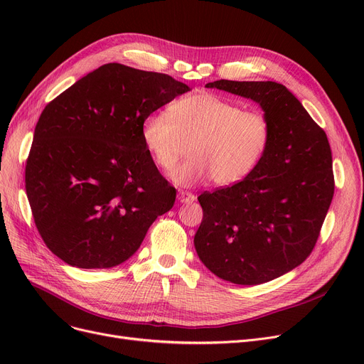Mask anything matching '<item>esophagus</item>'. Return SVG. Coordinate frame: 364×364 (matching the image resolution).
Here are the masks:
<instances>
[{
    "instance_id": "obj_1",
    "label": "esophagus",
    "mask_w": 364,
    "mask_h": 364,
    "mask_svg": "<svg viewBox=\"0 0 364 364\" xmlns=\"http://www.w3.org/2000/svg\"><path fill=\"white\" fill-rule=\"evenodd\" d=\"M178 200L181 203H192L195 200V195L190 193V192H186V190H180V192H178Z\"/></svg>"
}]
</instances>
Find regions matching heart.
Masks as SVG:
<instances>
[{
  "label": "heart",
  "mask_w": 364,
  "mask_h": 364,
  "mask_svg": "<svg viewBox=\"0 0 364 364\" xmlns=\"http://www.w3.org/2000/svg\"><path fill=\"white\" fill-rule=\"evenodd\" d=\"M143 143L164 171L174 168L190 143V158L172 171L177 186L193 187L209 178L217 186L242 181L257 168L272 141V124L261 110L213 92L177 100L169 112L150 113L141 125Z\"/></svg>",
  "instance_id": "heart-1"
}]
</instances>
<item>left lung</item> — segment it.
Masks as SVG:
<instances>
[{
    "label": "left lung",
    "instance_id": "8db88e82",
    "mask_svg": "<svg viewBox=\"0 0 364 364\" xmlns=\"http://www.w3.org/2000/svg\"><path fill=\"white\" fill-rule=\"evenodd\" d=\"M205 87L258 103L272 141L250 176L198 198L203 218L196 252L223 280L270 282L307 259L329 211L335 183L326 132L282 84L220 80Z\"/></svg>",
    "mask_w": 364,
    "mask_h": 364
}]
</instances>
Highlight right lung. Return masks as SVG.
Returning a JSON list of instances; mask_svg holds the SVG:
<instances>
[{
    "instance_id": "add662e5",
    "label": "right lung",
    "mask_w": 364,
    "mask_h": 364,
    "mask_svg": "<svg viewBox=\"0 0 364 364\" xmlns=\"http://www.w3.org/2000/svg\"><path fill=\"white\" fill-rule=\"evenodd\" d=\"M187 91L169 75L107 63L46 106L25 183L54 255L78 269H112L137 252L177 195L149 155L141 125Z\"/></svg>"
}]
</instances>
